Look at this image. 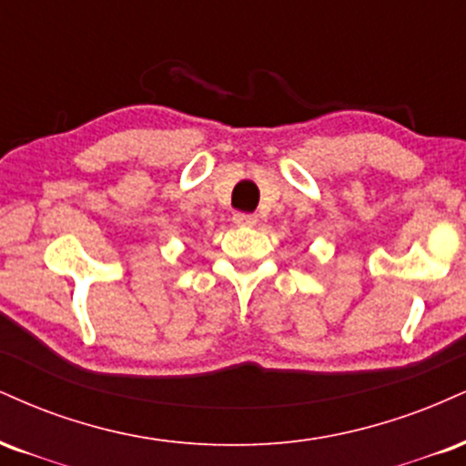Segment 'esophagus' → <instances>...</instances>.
<instances>
[{
    "mask_svg": "<svg viewBox=\"0 0 466 466\" xmlns=\"http://www.w3.org/2000/svg\"><path fill=\"white\" fill-rule=\"evenodd\" d=\"M233 222L239 224V227H255L257 216H253V213H235Z\"/></svg>",
    "mask_w": 466,
    "mask_h": 466,
    "instance_id": "obj_1",
    "label": "esophagus"
}]
</instances>
